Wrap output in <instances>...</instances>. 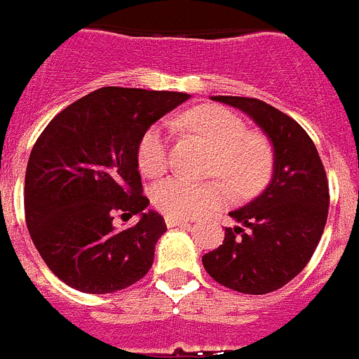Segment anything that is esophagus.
I'll use <instances>...</instances> for the list:
<instances>
[{
	"label": "esophagus",
	"mask_w": 359,
	"mask_h": 359,
	"mask_svg": "<svg viewBox=\"0 0 359 359\" xmlns=\"http://www.w3.org/2000/svg\"><path fill=\"white\" fill-rule=\"evenodd\" d=\"M188 219H180V217H165V224L168 228H175V226H186L188 224Z\"/></svg>",
	"instance_id": "34e87169"
}]
</instances>
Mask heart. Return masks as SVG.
<instances>
[{
	"label": "heart",
	"instance_id": "heart-1",
	"mask_svg": "<svg viewBox=\"0 0 359 359\" xmlns=\"http://www.w3.org/2000/svg\"><path fill=\"white\" fill-rule=\"evenodd\" d=\"M180 123L212 146L208 173L224 179L241 197L259 194L270 182L276 153L264 135L248 131L245 120L221 105H198L180 116ZM168 128L155 123L140 138L138 168L147 179L165 173L170 164ZM221 179L189 180L170 177L153 189V203L170 217H197L230 201V189Z\"/></svg>",
	"mask_w": 359,
	"mask_h": 359
}]
</instances>
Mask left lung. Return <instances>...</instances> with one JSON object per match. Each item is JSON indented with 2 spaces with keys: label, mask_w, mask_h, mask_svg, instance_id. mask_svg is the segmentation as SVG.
Returning a JSON list of instances; mask_svg holds the SVG:
<instances>
[{
  "label": "left lung",
  "mask_w": 359,
  "mask_h": 359,
  "mask_svg": "<svg viewBox=\"0 0 359 359\" xmlns=\"http://www.w3.org/2000/svg\"><path fill=\"white\" fill-rule=\"evenodd\" d=\"M246 113L263 129L276 153L272 180L263 194L231 212L219 248L203 255L206 272L241 294H268L306 266L328 215V180L312 138L283 111L257 98L212 96Z\"/></svg>",
  "instance_id": "left-lung-1"
}]
</instances>
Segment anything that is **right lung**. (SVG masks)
I'll use <instances>...</instances> for the list:
<instances>
[{
  "label": "right lung",
  "instance_id": "right-lung-1",
  "mask_svg": "<svg viewBox=\"0 0 359 359\" xmlns=\"http://www.w3.org/2000/svg\"><path fill=\"white\" fill-rule=\"evenodd\" d=\"M186 93L102 87L58 113L32 147L25 173V221L54 276L86 294L140 281L153 264L164 217L146 212L137 149L151 123ZM141 217L116 231L112 219Z\"/></svg>",
  "mask_w": 359,
  "mask_h": 359
}]
</instances>
